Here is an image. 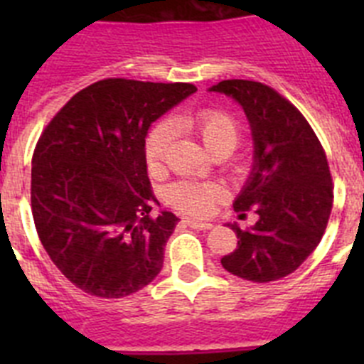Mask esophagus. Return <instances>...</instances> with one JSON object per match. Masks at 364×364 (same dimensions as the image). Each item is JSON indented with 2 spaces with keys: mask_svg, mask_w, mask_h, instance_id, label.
I'll return each instance as SVG.
<instances>
[{
  "mask_svg": "<svg viewBox=\"0 0 364 364\" xmlns=\"http://www.w3.org/2000/svg\"><path fill=\"white\" fill-rule=\"evenodd\" d=\"M186 224H188L189 228H193V230H211V228H213V224H210V222L193 220V218H188V220H186Z\"/></svg>",
  "mask_w": 364,
  "mask_h": 364,
  "instance_id": "esophagus-1",
  "label": "esophagus"
}]
</instances>
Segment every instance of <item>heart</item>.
<instances>
[{"instance_id":"heart-1","label":"heart","mask_w":364,"mask_h":364,"mask_svg":"<svg viewBox=\"0 0 364 364\" xmlns=\"http://www.w3.org/2000/svg\"><path fill=\"white\" fill-rule=\"evenodd\" d=\"M175 127H188L200 138L211 153H217L220 149L231 153L240 140L239 124L231 114L220 109L204 107L191 114L162 120L151 127L144 142V156H146L149 171L156 173L166 166L169 146L175 136ZM166 198L175 210L182 213L205 217L222 198V188L211 182L178 180L167 188Z\"/></svg>"}]
</instances>
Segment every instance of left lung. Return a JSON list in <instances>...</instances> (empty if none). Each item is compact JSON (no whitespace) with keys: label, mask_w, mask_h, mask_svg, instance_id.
<instances>
[{"label":"left lung","mask_w":364,"mask_h":364,"mask_svg":"<svg viewBox=\"0 0 364 364\" xmlns=\"http://www.w3.org/2000/svg\"><path fill=\"white\" fill-rule=\"evenodd\" d=\"M211 91L242 105L255 144L253 171L233 208L259 218L247 230L231 226L239 242L220 262L246 281H279L308 259L326 230L333 202L326 153L302 112L272 87L222 80Z\"/></svg>","instance_id":"1"}]
</instances>
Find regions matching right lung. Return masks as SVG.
<instances>
[{
	"label": "right lung",
	"mask_w": 364,
	"mask_h": 364,
	"mask_svg": "<svg viewBox=\"0 0 364 364\" xmlns=\"http://www.w3.org/2000/svg\"><path fill=\"white\" fill-rule=\"evenodd\" d=\"M195 91L193 83L100 80L41 133L32 154L34 226L56 268L85 294L125 297L162 269L178 217L149 215L156 198L144 142L149 125Z\"/></svg>",
	"instance_id": "1"
}]
</instances>
